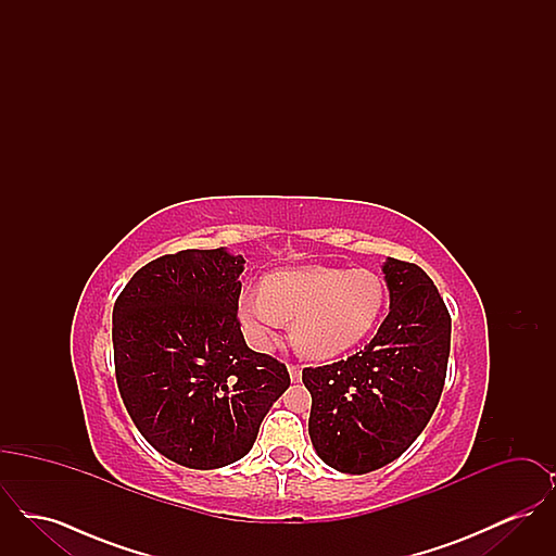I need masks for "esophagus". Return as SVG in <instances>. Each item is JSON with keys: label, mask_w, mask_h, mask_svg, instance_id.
<instances>
[{"label": "esophagus", "mask_w": 556, "mask_h": 556, "mask_svg": "<svg viewBox=\"0 0 556 556\" xmlns=\"http://www.w3.org/2000/svg\"><path fill=\"white\" fill-rule=\"evenodd\" d=\"M288 370H290V379L293 383L302 379V369L298 365H288Z\"/></svg>", "instance_id": "obj_1"}]
</instances>
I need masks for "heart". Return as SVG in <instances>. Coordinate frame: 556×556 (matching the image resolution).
<instances>
[{
    "label": "heart",
    "mask_w": 556,
    "mask_h": 556,
    "mask_svg": "<svg viewBox=\"0 0 556 556\" xmlns=\"http://www.w3.org/2000/svg\"><path fill=\"white\" fill-rule=\"evenodd\" d=\"M383 304L386 283L369 268L302 266L268 275L263 291H241L238 313L258 350L275 344L291 318L293 348L308 358H331L367 338Z\"/></svg>",
    "instance_id": "heart-1"
}]
</instances>
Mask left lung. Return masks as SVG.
I'll return each instance as SVG.
<instances>
[{
    "label": "left lung",
    "instance_id": "8db88e82",
    "mask_svg": "<svg viewBox=\"0 0 556 556\" xmlns=\"http://www.w3.org/2000/svg\"><path fill=\"white\" fill-rule=\"evenodd\" d=\"M390 315L365 350L308 367V433L320 460L363 476L396 460L429 424L446 379L450 315L421 266L388 258Z\"/></svg>",
    "mask_w": 556,
    "mask_h": 556
}]
</instances>
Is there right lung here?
<instances>
[{
  "label": "right lung",
  "instance_id": "add662e5",
  "mask_svg": "<svg viewBox=\"0 0 556 556\" xmlns=\"http://www.w3.org/2000/svg\"><path fill=\"white\" fill-rule=\"evenodd\" d=\"M243 258L184 250L141 266L112 311L114 369L139 433L177 465L243 458L273 402L290 388L277 358L239 329Z\"/></svg>",
  "mask_w": 556,
  "mask_h": 556
}]
</instances>
